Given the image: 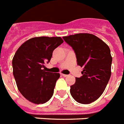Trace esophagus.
<instances>
[{"label": "esophagus", "mask_w": 124, "mask_h": 124, "mask_svg": "<svg viewBox=\"0 0 124 124\" xmlns=\"http://www.w3.org/2000/svg\"><path fill=\"white\" fill-rule=\"evenodd\" d=\"M61 75H62V76H64V77H67V76H68V75H67V74H62V73H61Z\"/></svg>", "instance_id": "1"}]
</instances>
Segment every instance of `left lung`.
Listing matches in <instances>:
<instances>
[{
    "label": "left lung",
    "mask_w": 124,
    "mask_h": 124,
    "mask_svg": "<svg viewBox=\"0 0 124 124\" xmlns=\"http://www.w3.org/2000/svg\"><path fill=\"white\" fill-rule=\"evenodd\" d=\"M74 50L77 64L83 67L81 78L71 86L70 93L81 104H90L102 95L111 76L112 57L104 41L88 33L64 36Z\"/></svg>",
    "instance_id": "1"
}]
</instances>
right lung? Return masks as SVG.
<instances>
[{"mask_svg": "<svg viewBox=\"0 0 124 124\" xmlns=\"http://www.w3.org/2000/svg\"><path fill=\"white\" fill-rule=\"evenodd\" d=\"M64 42L60 37H36L23 43L13 59V73L23 96L34 104H44L53 94L59 73L46 72L53 50Z\"/></svg>", "mask_w": 124, "mask_h": 124, "instance_id": "obj_1", "label": "right lung"}]
</instances>
